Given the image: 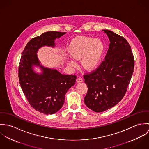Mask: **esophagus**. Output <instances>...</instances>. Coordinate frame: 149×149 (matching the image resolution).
Masks as SVG:
<instances>
[{"label":"esophagus","mask_w":149,"mask_h":149,"mask_svg":"<svg viewBox=\"0 0 149 149\" xmlns=\"http://www.w3.org/2000/svg\"><path fill=\"white\" fill-rule=\"evenodd\" d=\"M76 81H77V83H81V82L83 81V79H81L80 77H79V78L77 79Z\"/></svg>","instance_id":"1"}]
</instances>
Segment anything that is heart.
I'll list each match as a JSON object with an SVG mask.
<instances>
[{
	"instance_id": "heart-1",
	"label": "heart",
	"mask_w": 149,
	"mask_h": 149,
	"mask_svg": "<svg viewBox=\"0 0 149 149\" xmlns=\"http://www.w3.org/2000/svg\"><path fill=\"white\" fill-rule=\"evenodd\" d=\"M70 57L75 60L81 59V65L87 70L96 69L101 62L104 52V45L99 40L89 37L79 36L72 40L68 49ZM70 66L76 65L74 61L69 60Z\"/></svg>"
}]
</instances>
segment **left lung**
Segmentation results:
<instances>
[{"mask_svg":"<svg viewBox=\"0 0 149 149\" xmlns=\"http://www.w3.org/2000/svg\"><path fill=\"white\" fill-rule=\"evenodd\" d=\"M103 31L110 41L105 60L95 70L84 74L88 86L85 105L96 112L106 111L120 102L134 69V56L127 40L110 30Z\"/></svg>","mask_w":149,"mask_h":149,"instance_id":"1","label":"left lung"}]
</instances>
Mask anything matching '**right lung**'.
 I'll list each match as a JSON object with an SVG mask.
<instances>
[{
	"label": "right lung",
	"mask_w": 149,
	"mask_h": 149,
	"mask_svg": "<svg viewBox=\"0 0 149 149\" xmlns=\"http://www.w3.org/2000/svg\"><path fill=\"white\" fill-rule=\"evenodd\" d=\"M66 32L47 31L32 38L25 46L19 65L18 76L22 90L33 108L49 115L57 112L63 106L65 94L76 83V75H67L56 69L40 65L37 52L43 46L53 47L54 40ZM33 65H39L41 74L36 73Z\"/></svg>",
	"instance_id": "1"
}]
</instances>
